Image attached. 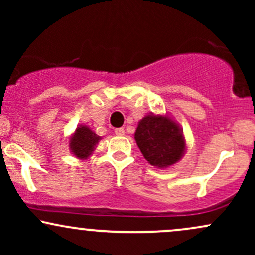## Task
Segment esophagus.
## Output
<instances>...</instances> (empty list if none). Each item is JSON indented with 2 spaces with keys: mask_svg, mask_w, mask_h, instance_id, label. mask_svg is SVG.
I'll use <instances>...</instances> for the list:
<instances>
[{
  "mask_svg": "<svg viewBox=\"0 0 255 255\" xmlns=\"http://www.w3.org/2000/svg\"><path fill=\"white\" fill-rule=\"evenodd\" d=\"M115 134H116V135H119V136L125 135V129H124V128H116Z\"/></svg>",
  "mask_w": 255,
  "mask_h": 255,
  "instance_id": "esophagus-1",
  "label": "esophagus"
}]
</instances>
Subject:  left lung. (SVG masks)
Segmentation results:
<instances>
[{
    "mask_svg": "<svg viewBox=\"0 0 255 255\" xmlns=\"http://www.w3.org/2000/svg\"><path fill=\"white\" fill-rule=\"evenodd\" d=\"M134 137L145 159L158 168L172 165L184 152L182 133L169 118L145 116L137 125Z\"/></svg>",
    "mask_w": 255,
    "mask_h": 255,
    "instance_id": "obj_1",
    "label": "left lung"
}]
</instances>
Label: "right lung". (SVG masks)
Masks as SVG:
<instances>
[{"label":"right lung","mask_w":255,"mask_h":255,"mask_svg":"<svg viewBox=\"0 0 255 255\" xmlns=\"http://www.w3.org/2000/svg\"><path fill=\"white\" fill-rule=\"evenodd\" d=\"M99 139L101 137L96 135L87 126H81L72 136L69 146L73 153L78 158H86L93 151Z\"/></svg>","instance_id":"obj_1"}]
</instances>
